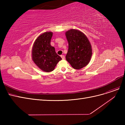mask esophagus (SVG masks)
<instances>
[{
    "mask_svg": "<svg viewBox=\"0 0 125 125\" xmlns=\"http://www.w3.org/2000/svg\"><path fill=\"white\" fill-rule=\"evenodd\" d=\"M60 56H61V57H62V59H65V56H64V55H61Z\"/></svg>",
    "mask_w": 125,
    "mask_h": 125,
    "instance_id": "obj_1",
    "label": "esophagus"
}]
</instances>
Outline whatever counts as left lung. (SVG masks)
<instances>
[{"label":"left lung","instance_id":"obj_1","mask_svg":"<svg viewBox=\"0 0 125 125\" xmlns=\"http://www.w3.org/2000/svg\"><path fill=\"white\" fill-rule=\"evenodd\" d=\"M68 51L66 58L75 69H80L89 63L92 52L91 45L82 32L71 29L66 32Z\"/></svg>","mask_w":125,"mask_h":125}]
</instances>
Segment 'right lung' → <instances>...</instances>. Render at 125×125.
<instances>
[{
  "instance_id": "obj_1",
  "label": "right lung",
  "mask_w": 125,
  "mask_h": 125,
  "mask_svg": "<svg viewBox=\"0 0 125 125\" xmlns=\"http://www.w3.org/2000/svg\"><path fill=\"white\" fill-rule=\"evenodd\" d=\"M52 33L45 32L35 40L32 48V59L40 68L45 72L54 70L62 59L57 54L55 48L51 45Z\"/></svg>"
}]
</instances>
